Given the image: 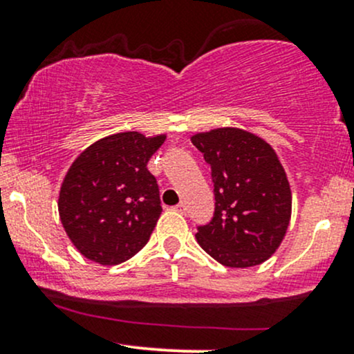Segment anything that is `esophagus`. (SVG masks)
Returning <instances> with one entry per match:
<instances>
[{
  "mask_svg": "<svg viewBox=\"0 0 354 354\" xmlns=\"http://www.w3.org/2000/svg\"><path fill=\"white\" fill-rule=\"evenodd\" d=\"M174 210H176V212H180V214H187V203L180 202L176 207H174Z\"/></svg>",
  "mask_w": 354,
  "mask_h": 354,
  "instance_id": "obj_1",
  "label": "esophagus"
}]
</instances>
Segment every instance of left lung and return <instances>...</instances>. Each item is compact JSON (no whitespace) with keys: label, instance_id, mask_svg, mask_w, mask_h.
<instances>
[{"label":"left lung","instance_id":"1","mask_svg":"<svg viewBox=\"0 0 354 354\" xmlns=\"http://www.w3.org/2000/svg\"><path fill=\"white\" fill-rule=\"evenodd\" d=\"M210 164L216 210L195 234L212 259L231 269L260 266L274 255L291 221L288 174L272 145L236 127L192 135Z\"/></svg>","mask_w":354,"mask_h":354}]
</instances>
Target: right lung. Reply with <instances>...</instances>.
Returning a JSON list of instances; mask_svg holds the SVG:
<instances>
[{
  "mask_svg": "<svg viewBox=\"0 0 354 354\" xmlns=\"http://www.w3.org/2000/svg\"><path fill=\"white\" fill-rule=\"evenodd\" d=\"M166 133L120 131L88 145L59 188L58 212L68 238L85 259L118 266L147 245L162 207L147 169Z\"/></svg>",
  "mask_w": 354,
  "mask_h": 354,
  "instance_id": "right-lung-1",
  "label": "right lung"
}]
</instances>
